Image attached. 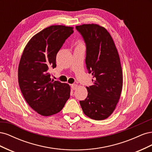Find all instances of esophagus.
Masks as SVG:
<instances>
[{"instance_id":"obj_1","label":"esophagus","mask_w":152,"mask_h":152,"mask_svg":"<svg viewBox=\"0 0 152 152\" xmlns=\"http://www.w3.org/2000/svg\"><path fill=\"white\" fill-rule=\"evenodd\" d=\"M77 85L76 84H73L71 85V87L73 90H76L77 89Z\"/></svg>"}]
</instances>
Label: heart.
<instances>
[{"label": "heart", "instance_id": "1", "mask_svg": "<svg viewBox=\"0 0 152 152\" xmlns=\"http://www.w3.org/2000/svg\"><path fill=\"white\" fill-rule=\"evenodd\" d=\"M80 44H82L80 42H77V45H80Z\"/></svg>", "mask_w": 152, "mask_h": 152}]
</instances>
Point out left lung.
I'll return each instance as SVG.
<instances>
[{"label": "left lung", "mask_w": 152, "mask_h": 152, "mask_svg": "<svg viewBox=\"0 0 152 152\" xmlns=\"http://www.w3.org/2000/svg\"><path fill=\"white\" fill-rule=\"evenodd\" d=\"M75 28L86 44V68L94 79V84L86 87L87 98L80 101L81 108L89 118L104 120L115 109L122 89L119 55L111 35L103 27L88 24Z\"/></svg>", "instance_id": "8db88e82"}]
</instances>
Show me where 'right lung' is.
Returning a JSON list of instances; mask_svg holds the SVG:
<instances>
[{
	"label": "right lung",
	"mask_w": 152,
	"mask_h": 152,
	"mask_svg": "<svg viewBox=\"0 0 152 152\" xmlns=\"http://www.w3.org/2000/svg\"><path fill=\"white\" fill-rule=\"evenodd\" d=\"M73 33L72 27L53 25L32 37L26 45L18 67V82L30 107L43 116L59 112L70 96L66 83L50 79L58 51Z\"/></svg>",
	"instance_id": "add662e5"
}]
</instances>
